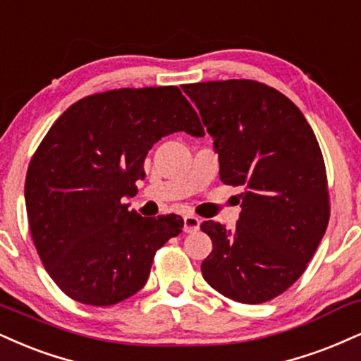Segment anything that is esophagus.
Masks as SVG:
<instances>
[{
    "label": "esophagus",
    "instance_id": "1",
    "mask_svg": "<svg viewBox=\"0 0 361 361\" xmlns=\"http://www.w3.org/2000/svg\"><path fill=\"white\" fill-rule=\"evenodd\" d=\"M200 228V219L195 215H185L183 219V230L186 233H193Z\"/></svg>",
    "mask_w": 361,
    "mask_h": 361
}]
</instances>
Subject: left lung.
Returning <instances> with one entry per match:
<instances>
[{
  "instance_id": "left-lung-1",
  "label": "left lung",
  "mask_w": 361,
  "mask_h": 361,
  "mask_svg": "<svg viewBox=\"0 0 361 361\" xmlns=\"http://www.w3.org/2000/svg\"><path fill=\"white\" fill-rule=\"evenodd\" d=\"M181 89L214 137L222 183L242 188L232 232L214 220L202 224L214 244L203 279L237 302L271 301L301 277L326 232L329 192L318 139L294 102L262 82Z\"/></svg>"
}]
</instances>
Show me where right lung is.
Here are the masks:
<instances>
[{
	"instance_id": "1",
	"label": "right lung",
	"mask_w": 361,
	"mask_h": 361,
	"mask_svg": "<svg viewBox=\"0 0 361 361\" xmlns=\"http://www.w3.org/2000/svg\"><path fill=\"white\" fill-rule=\"evenodd\" d=\"M205 136L175 85L87 95L63 112L28 164L25 200L33 244L55 284L82 305L112 306L149 277L156 250L183 228L180 215L141 216L147 151L163 136Z\"/></svg>"
}]
</instances>
